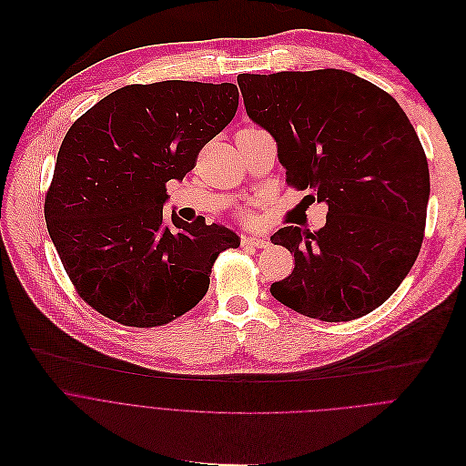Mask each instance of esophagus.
Masks as SVG:
<instances>
[{"label": "esophagus", "mask_w": 466, "mask_h": 466, "mask_svg": "<svg viewBox=\"0 0 466 466\" xmlns=\"http://www.w3.org/2000/svg\"><path fill=\"white\" fill-rule=\"evenodd\" d=\"M242 246L266 248V246H269V240H268L266 237H255V235H249V237H242Z\"/></svg>", "instance_id": "34e87169"}]
</instances>
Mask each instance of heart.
I'll use <instances>...</instances> for the list:
<instances>
[{"mask_svg":"<svg viewBox=\"0 0 466 466\" xmlns=\"http://www.w3.org/2000/svg\"><path fill=\"white\" fill-rule=\"evenodd\" d=\"M242 218H244V222H251V220H253V215H251L249 211H244V213H242Z\"/></svg>","mask_w":466,"mask_h":466,"instance_id":"heart-1","label":"heart"}]
</instances>
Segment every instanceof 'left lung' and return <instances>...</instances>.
Returning <instances> with one entry per match:
<instances>
[{
	"instance_id": "left-lung-1",
	"label": "left lung",
	"mask_w": 466,
	"mask_h": 466,
	"mask_svg": "<svg viewBox=\"0 0 466 466\" xmlns=\"http://www.w3.org/2000/svg\"><path fill=\"white\" fill-rule=\"evenodd\" d=\"M237 82L248 116L277 141L287 183L329 206L321 229L271 235L296 258L271 296L330 323L373 312L424 238L430 170L413 125L388 91L341 69L240 73Z\"/></svg>"
}]
</instances>
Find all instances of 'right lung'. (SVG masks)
Returning <instances> with one entry per match:
<instances>
[{"label": "right lung", "instance_id": "add662e5", "mask_svg": "<svg viewBox=\"0 0 466 466\" xmlns=\"http://www.w3.org/2000/svg\"><path fill=\"white\" fill-rule=\"evenodd\" d=\"M235 84H128L67 130L46 193V224L76 296L125 327L152 329L195 309L218 255L240 246L224 226L163 217L183 179L235 117Z\"/></svg>", "mask_w": 466, "mask_h": 466}]
</instances>
